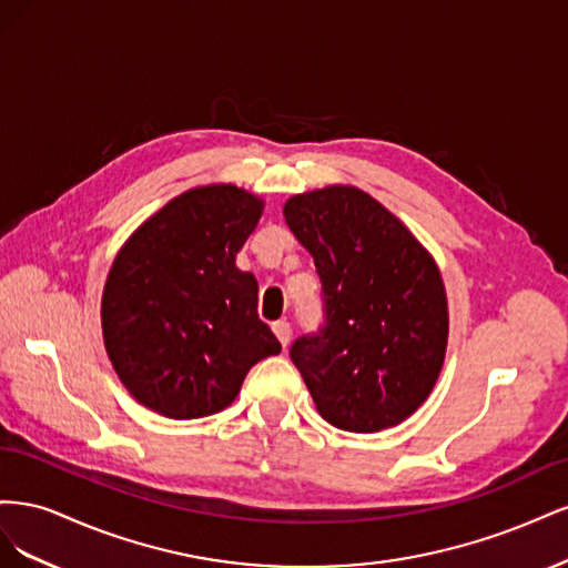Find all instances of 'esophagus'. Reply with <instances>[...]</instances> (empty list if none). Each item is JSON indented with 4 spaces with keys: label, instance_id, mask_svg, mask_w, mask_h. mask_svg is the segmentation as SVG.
Wrapping results in <instances>:
<instances>
[{
    "label": "esophagus",
    "instance_id": "esophagus-1",
    "mask_svg": "<svg viewBox=\"0 0 568 568\" xmlns=\"http://www.w3.org/2000/svg\"><path fill=\"white\" fill-rule=\"evenodd\" d=\"M272 332H274V336L280 338V343L282 346L286 348V343H288V338H291V324L286 322V320H280V322H274L272 324Z\"/></svg>",
    "mask_w": 568,
    "mask_h": 568
}]
</instances>
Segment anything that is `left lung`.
Listing matches in <instances>:
<instances>
[{
	"label": "left lung",
	"instance_id": "obj_1",
	"mask_svg": "<svg viewBox=\"0 0 568 568\" xmlns=\"http://www.w3.org/2000/svg\"><path fill=\"white\" fill-rule=\"evenodd\" d=\"M315 257L326 326L291 346L322 419L343 432L398 426L434 390L448 348V296L419 239L351 184L284 203Z\"/></svg>",
	"mask_w": 568,
	"mask_h": 568
}]
</instances>
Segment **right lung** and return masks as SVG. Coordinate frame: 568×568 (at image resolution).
I'll return each instance as SVG.
<instances>
[{
  "instance_id": "obj_1",
  "label": "right lung",
  "mask_w": 568,
  "mask_h": 568,
  "mask_svg": "<svg viewBox=\"0 0 568 568\" xmlns=\"http://www.w3.org/2000/svg\"><path fill=\"white\" fill-rule=\"evenodd\" d=\"M265 201L236 184L186 189L136 227L101 296L111 365L136 403L199 419L234 403L282 343L257 317V282L236 267Z\"/></svg>"
}]
</instances>
